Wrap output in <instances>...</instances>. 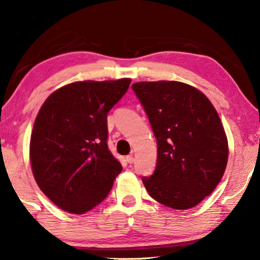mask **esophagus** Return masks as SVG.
Masks as SVG:
<instances>
[{
	"label": "esophagus",
	"mask_w": 260,
	"mask_h": 260,
	"mask_svg": "<svg viewBox=\"0 0 260 260\" xmlns=\"http://www.w3.org/2000/svg\"><path fill=\"white\" fill-rule=\"evenodd\" d=\"M126 161L128 162V164H132V162L134 161V157H133V155H128V156H126Z\"/></svg>",
	"instance_id": "1"
}]
</instances>
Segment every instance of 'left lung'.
Masks as SVG:
<instances>
[{
  "label": "left lung",
  "mask_w": 260,
  "mask_h": 260,
  "mask_svg": "<svg viewBox=\"0 0 260 260\" xmlns=\"http://www.w3.org/2000/svg\"><path fill=\"white\" fill-rule=\"evenodd\" d=\"M133 90L157 139V165L143 177L153 200L175 210L200 204L225 173L227 136L210 100L179 81L136 82Z\"/></svg>",
  "instance_id": "8db88e82"
}]
</instances>
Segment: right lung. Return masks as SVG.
Here are the masks:
<instances>
[{
    "instance_id": "add662e5",
    "label": "right lung",
    "mask_w": 260,
    "mask_h": 260,
    "mask_svg": "<svg viewBox=\"0 0 260 260\" xmlns=\"http://www.w3.org/2000/svg\"><path fill=\"white\" fill-rule=\"evenodd\" d=\"M131 79L77 81L49 95L29 142L35 181L59 209L82 214L109 195L122 167L108 148V112Z\"/></svg>"
}]
</instances>
